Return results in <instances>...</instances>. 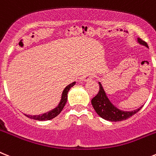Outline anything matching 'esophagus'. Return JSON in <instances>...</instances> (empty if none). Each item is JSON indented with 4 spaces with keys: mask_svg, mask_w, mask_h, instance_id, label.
Segmentation results:
<instances>
[{
    "mask_svg": "<svg viewBox=\"0 0 156 156\" xmlns=\"http://www.w3.org/2000/svg\"><path fill=\"white\" fill-rule=\"evenodd\" d=\"M94 77V75L93 74H91V73H87V74H86L85 76H83V80L84 81H88L90 80H91Z\"/></svg>",
    "mask_w": 156,
    "mask_h": 156,
    "instance_id": "1",
    "label": "esophagus"
}]
</instances>
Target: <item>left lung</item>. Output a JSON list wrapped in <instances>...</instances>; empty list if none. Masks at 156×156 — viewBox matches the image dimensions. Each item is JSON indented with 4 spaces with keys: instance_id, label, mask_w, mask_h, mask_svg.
Segmentation results:
<instances>
[{
    "instance_id": "8db88e82",
    "label": "left lung",
    "mask_w": 156,
    "mask_h": 156,
    "mask_svg": "<svg viewBox=\"0 0 156 156\" xmlns=\"http://www.w3.org/2000/svg\"><path fill=\"white\" fill-rule=\"evenodd\" d=\"M138 42L142 45H144L148 47L147 42L142 40L141 38H138ZM98 84H99V90H98V94L91 99V104H92L93 108L101 118L110 121V122H120V121H123V120L129 118L130 117L136 114L142 108L141 106L137 110H135L133 111H129V112L118 110L116 106H114L110 102L108 98L106 97V94L102 88V84L100 83H98Z\"/></svg>"
}]
</instances>
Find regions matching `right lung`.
<instances>
[{
	"label": "right lung",
	"mask_w": 156,
	"mask_h": 156,
	"mask_svg": "<svg viewBox=\"0 0 156 156\" xmlns=\"http://www.w3.org/2000/svg\"><path fill=\"white\" fill-rule=\"evenodd\" d=\"M75 83L76 82H73V83L68 85L67 87L64 89L61 102H60L59 105H58L55 109H54L53 110H50V111L46 113V114H40V115H27V114H25V115H26L27 118H31V119L34 120H38V121H47V120L53 119L54 118L57 117L60 113L62 112V110H63L64 106L66 104V102H67L68 99V92H69V91L70 90V88H71L73 86L75 85Z\"/></svg>",
	"instance_id": "1"
}]
</instances>
